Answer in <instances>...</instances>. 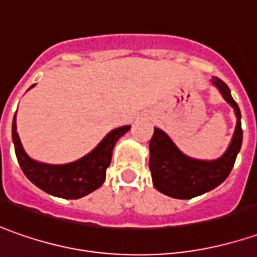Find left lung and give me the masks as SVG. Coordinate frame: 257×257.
<instances>
[{
  "mask_svg": "<svg viewBox=\"0 0 257 257\" xmlns=\"http://www.w3.org/2000/svg\"><path fill=\"white\" fill-rule=\"evenodd\" d=\"M212 84L234 109L236 128L232 141L220 158L215 161H200L183 155L164 131L155 128L149 142V169L154 186L166 196L190 199L215 189L229 176L240 151L243 138L240 109L232 98L229 86L222 79L213 76Z\"/></svg>",
  "mask_w": 257,
  "mask_h": 257,
  "instance_id": "obj_1",
  "label": "left lung"
}]
</instances>
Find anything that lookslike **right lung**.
Masks as SVG:
<instances>
[{
    "label": "right lung",
    "instance_id": "1",
    "mask_svg": "<svg viewBox=\"0 0 257 257\" xmlns=\"http://www.w3.org/2000/svg\"><path fill=\"white\" fill-rule=\"evenodd\" d=\"M15 115L13 119V142L23 172L40 189L64 199H79L101 186L106 176V168L111 165L113 146L131 129L129 125L113 129L93 151L75 162L49 165L37 162L27 155L17 132Z\"/></svg>",
    "mask_w": 257,
    "mask_h": 257
}]
</instances>
